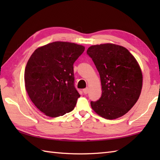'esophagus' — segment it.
Here are the masks:
<instances>
[{
    "instance_id": "34e87169",
    "label": "esophagus",
    "mask_w": 160,
    "mask_h": 160,
    "mask_svg": "<svg viewBox=\"0 0 160 160\" xmlns=\"http://www.w3.org/2000/svg\"><path fill=\"white\" fill-rule=\"evenodd\" d=\"M89 87H87V88H85V89H83V92H84V94H87L88 93H89Z\"/></svg>"
}]
</instances>
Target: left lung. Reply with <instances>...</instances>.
Here are the masks:
<instances>
[{
	"instance_id": "left-lung-1",
	"label": "left lung",
	"mask_w": 160,
	"mask_h": 160,
	"mask_svg": "<svg viewBox=\"0 0 160 160\" xmlns=\"http://www.w3.org/2000/svg\"><path fill=\"white\" fill-rule=\"evenodd\" d=\"M87 53L99 72L102 96L91 102L96 113L107 120L123 116L137 102L142 73L135 57L125 47L112 43L92 45Z\"/></svg>"
}]
</instances>
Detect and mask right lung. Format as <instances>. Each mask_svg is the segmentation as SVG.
Segmentation results:
<instances>
[{"label":"right lung","mask_w":160,"mask_h":160,"mask_svg":"<svg viewBox=\"0 0 160 160\" xmlns=\"http://www.w3.org/2000/svg\"><path fill=\"white\" fill-rule=\"evenodd\" d=\"M85 47L56 41L37 48L25 70V86L37 108L57 118L73 110L80 96L74 87L73 66Z\"/></svg>","instance_id":"add662e5"}]
</instances>
